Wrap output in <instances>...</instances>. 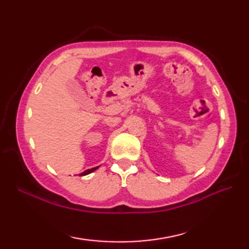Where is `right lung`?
Segmentation results:
<instances>
[{
  "instance_id": "1",
  "label": "right lung",
  "mask_w": 249,
  "mask_h": 249,
  "mask_svg": "<svg viewBox=\"0 0 249 249\" xmlns=\"http://www.w3.org/2000/svg\"><path fill=\"white\" fill-rule=\"evenodd\" d=\"M99 168V166L98 167H95V168H92V169H88V170H86V171H84V172H82V173H80V174H79V176H87V174H89V173H92L93 171H95V170H96V169H98Z\"/></svg>"
}]
</instances>
